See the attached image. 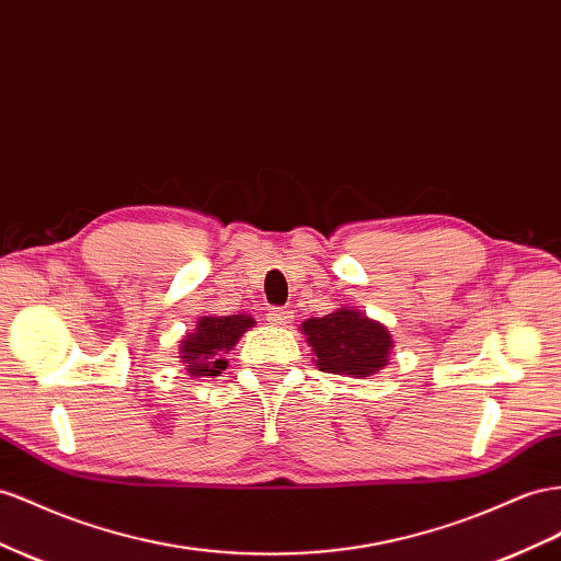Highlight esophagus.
Listing matches in <instances>:
<instances>
[{"label": "esophagus", "mask_w": 561, "mask_h": 561, "mask_svg": "<svg viewBox=\"0 0 561 561\" xmlns=\"http://www.w3.org/2000/svg\"><path fill=\"white\" fill-rule=\"evenodd\" d=\"M290 318H293V311H287V309H268V313H266V321L274 325L290 323Z\"/></svg>", "instance_id": "1"}]
</instances>
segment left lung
Segmentation results:
<instances>
[{
    "mask_svg": "<svg viewBox=\"0 0 561 561\" xmlns=\"http://www.w3.org/2000/svg\"><path fill=\"white\" fill-rule=\"evenodd\" d=\"M316 352V366L323 373L368 377L387 366L391 335L385 325L356 309H337L323 318L301 323Z\"/></svg>",
    "mask_w": 561,
    "mask_h": 561,
    "instance_id": "1",
    "label": "left lung"
}]
</instances>
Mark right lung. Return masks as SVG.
Segmentation results:
<instances>
[{
  "label": "right lung",
  "instance_id": "obj_1",
  "mask_svg": "<svg viewBox=\"0 0 561 561\" xmlns=\"http://www.w3.org/2000/svg\"><path fill=\"white\" fill-rule=\"evenodd\" d=\"M252 318L245 313L238 316H203L195 332L181 342V358L188 363L186 370L195 377L217 375L226 368L221 358L233 350V344L243 337V332L252 328Z\"/></svg>",
  "mask_w": 561,
  "mask_h": 561
}]
</instances>
